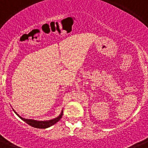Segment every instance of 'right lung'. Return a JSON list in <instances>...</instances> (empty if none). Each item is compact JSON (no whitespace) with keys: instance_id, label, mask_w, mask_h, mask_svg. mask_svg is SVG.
<instances>
[{"instance_id":"1","label":"right lung","mask_w":148,"mask_h":148,"mask_svg":"<svg viewBox=\"0 0 148 148\" xmlns=\"http://www.w3.org/2000/svg\"><path fill=\"white\" fill-rule=\"evenodd\" d=\"M15 113H16L17 116L19 117L20 119H21L23 121H25L27 124H28L30 126L33 127H36V128H39V129H45V128H47L49 127L50 126L52 125H55L56 123L58 122L60 119H61L63 116V110L61 111V114L57 117V118H55L53 119H51V120H48V121H36V120H33V119H23L22 118L21 116H20L18 113L14 110Z\"/></svg>"}]
</instances>
